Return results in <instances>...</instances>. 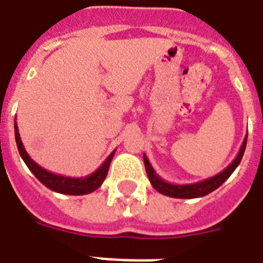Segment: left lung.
<instances>
[{"mask_svg": "<svg viewBox=\"0 0 263 263\" xmlns=\"http://www.w3.org/2000/svg\"><path fill=\"white\" fill-rule=\"evenodd\" d=\"M247 144V135L245 136V140H243L242 146H240V150H239L238 155L235 157V159L224 168L223 172L217 173L216 176L209 177L206 180L198 181V182L193 183H172L168 181H165L159 174H158L154 167L151 166L148 158H147L146 154H143V161H144V166H146L147 176H148V180H150L151 185L154 186V189L157 192H159L161 194H165L168 197L174 198H197L202 197V196H206L211 192L216 191L217 187L220 186L224 181L227 180L228 177L231 176L234 170L238 167V165L242 161L243 154L246 150Z\"/></svg>", "mask_w": 263, "mask_h": 263, "instance_id": "1", "label": "left lung"}]
</instances>
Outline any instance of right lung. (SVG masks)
<instances>
[{"label": "right lung", "instance_id": "add662e5", "mask_svg": "<svg viewBox=\"0 0 263 263\" xmlns=\"http://www.w3.org/2000/svg\"><path fill=\"white\" fill-rule=\"evenodd\" d=\"M14 136H16V144L18 148L23 161L25 162V165L33 173V176L40 181V182L47 186L51 191L57 192V193L62 194H70V196H82V194H89L91 192H95L96 189L101 186L104 180H105L108 170H109V165L112 162V158L115 155V151L109 154V157L106 158L104 163L96 170L95 173H91L86 177H80V178H72V177L59 176L55 173H51L46 168H43L42 166L37 165L33 159H32L28 153L25 151L24 144L21 142L20 134H18V128H17V123L14 121Z\"/></svg>", "mask_w": 263, "mask_h": 263}]
</instances>
